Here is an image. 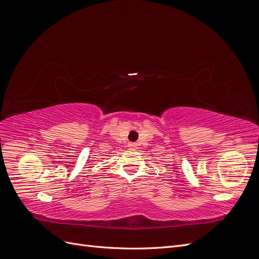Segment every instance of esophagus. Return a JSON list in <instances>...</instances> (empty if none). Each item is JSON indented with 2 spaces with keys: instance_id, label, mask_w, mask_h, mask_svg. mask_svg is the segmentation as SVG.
<instances>
[{
  "instance_id": "obj_1",
  "label": "esophagus",
  "mask_w": 259,
  "mask_h": 259,
  "mask_svg": "<svg viewBox=\"0 0 259 259\" xmlns=\"http://www.w3.org/2000/svg\"><path fill=\"white\" fill-rule=\"evenodd\" d=\"M128 146H129V147H131V149H134V147H136V146H137V144H136V143H132V142H130V143L128 144Z\"/></svg>"
}]
</instances>
